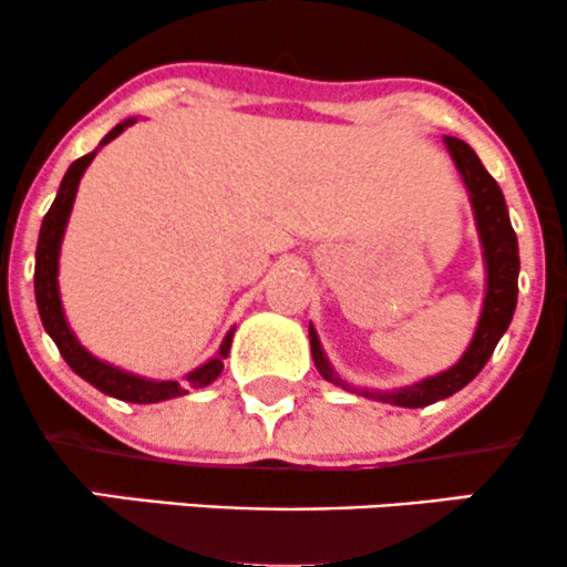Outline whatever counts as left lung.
I'll use <instances>...</instances> for the list:
<instances>
[{"mask_svg":"<svg viewBox=\"0 0 567 567\" xmlns=\"http://www.w3.org/2000/svg\"><path fill=\"white\" fill-rule=\"evenodd\" d=\"M447 154H451L455 171H458L461 181H464L466 194H470L474 226H477L480 247H483V264H485V296L483 309H480L477 328L458 362L451 368L440 370V373L426 375V379L408 383V386L394 389H368L354 386L347 379L338 375L333 362L324 354L320 336H317L315 324L309 322V343H311V360H315L317 370L324 381L333 386H341L343 392L368 396L375 402H389L396 408H426L434 402L445 400L464 389L466 383L474 381V375L485 368L491 360L493 349L501 341V336L509 328L514 317V306H517V277H519V247L517 234L512 229L509 210H506L504 192H501L493 175L485 171L477 154L472 152L470 143L451 138L445 135Z\"/></svg>","mask_w":567,"mask_h":567,"instance_id":"obj_1","label":"left lung"}]
</instances>
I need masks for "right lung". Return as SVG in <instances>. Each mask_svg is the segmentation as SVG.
Listing matches in <instances>:
<instances>
[{"mask_svg":"<svg viewBox=\"0 0 567 567\" xmlns=\"http://www.w3.org/2000/svg\"><path fill=\"white\" fill-rule=\"evenodd\" d=\"M135 122H138V116H127V120H122L120 125L112 127L106 135H103V141L97 143V148H93V152L84 154V157L69 165L61 186H58L53 205H50L48 216L42 220V229H39L34 296H37V309H39V317H42L44 330H48V336L53 338L58 351H61V357L69 362V368L74 370L76 375H82L84 381L93 383L97 392L116 396V400L122 402L152 405V402H165V400H175V396H184L192 392V389L210 386V383L220 375V370H224V360L229 357L234 328L224 336V341H220L216 354H213L207 362H202L199 368H194L192 373H186L184 381L146 379V375L116 368L112 362L101 360V357H95L93 351L82 347V341L76 338V333L71 330V324L66 320V311H63V301H61V288H58V266H61L63 234H66L71 207H74L76 188H80L82 175L90 167V162L95 159V154L101 152L106 143H112L116 135L125 133L130 125H135Z\"/></svg>","mask_w":567,"mask_h":567,"instance_id":"add662e5","label":"right lung"}]
</instances>
